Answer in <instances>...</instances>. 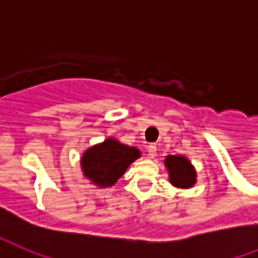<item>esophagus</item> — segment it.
<instances>
[{"label": "esophagus", "mask_w": 258, "mask_h": 258, "mask_svg": "<svg viewBox=\"0 0 258 258\" xmlns=\"http://www.w3.org/2000/svg\"><path fill=\"white\" fill-rule=\"evenodd\" d=\"M156 145L155 144H149L147 147V151H148V157H151V159H153V157L156 156Z\"/></svg>", "instance_id": "esophagus-1"}]
</instances>
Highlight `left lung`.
<instances>
[{"label": "left lung", "mask_w": 258, "mask_h": 258, "mask_svg": "<svg viewBox=\"0 0 258 258\" xmlns=\"http://www.w3.org/2000/svg\"><path fill=\"white\" fill-rule=\"evenodd\" d=\"M164 165L169 175V183L176 188H191L197 183V169L183 155H169Z\"/></svg>", "instance_id": "obj_1"}]
</instances>
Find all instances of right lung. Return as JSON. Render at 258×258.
<instances>
[{
  "instance_id": "obj_1",
  "label": "right lung",
  "mask_w": 258,
  "mask_h": 258,
  "mask_svg": "<svg viewBox=\"0 0 258 258\" xmlns=\"http://www.w3.org/2000/svg\"><path fill=\"white\" fill-rule=\"evenodd\" d=\"M139 157H141V152L136 147L107 137L105 141L86 149L81 157L82 172L86 179L101 188L111 187Z\"/></svg>"
}]
</instances>
